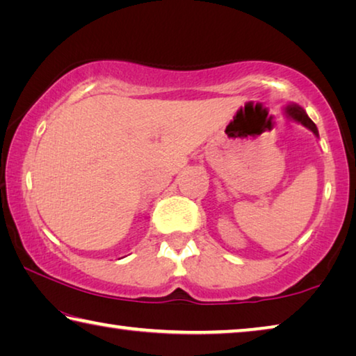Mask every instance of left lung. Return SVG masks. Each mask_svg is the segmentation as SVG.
I'll use <instances>...</instances> for the list:
<instances>
[{
  "label": "left lung",
  "mask_w": 356,
  "mask_h": 356,
  "mask_svg": "<svg viewBox=\"0 0 356 356\" xmlns=\"http://www.w3.org/2000/svg\"><path fill=\"white\" fill-rule=\"evenodd\" d=\"M286 114L289 118H292L293 120H297V122H300L301 125H305L306 129H309L316 136H318V130L316 127V124L312 122L308 114H306V111L300 105H297V104L287 105L286 106Z\"/></svg>",
  "instance_id": "8db88e82"
}]
</instances>
